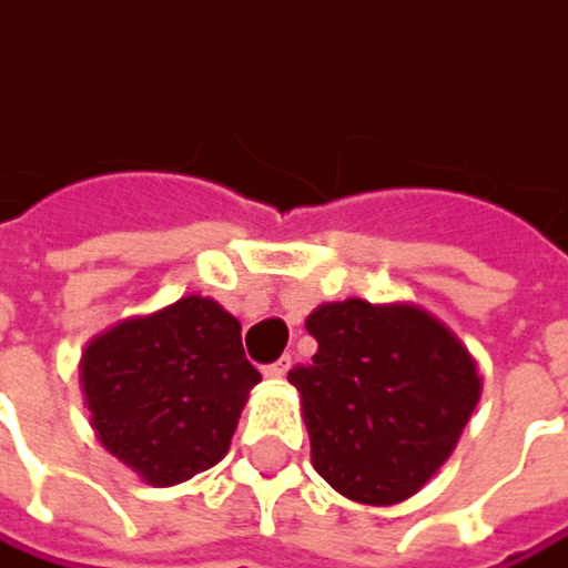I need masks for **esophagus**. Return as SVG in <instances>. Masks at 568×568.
Segmentation results:
<instances>
[{"mask_svg":"<svg viewBox=\"0 0 568 568\" xmlns=\"http://www.w3.org/2000/svg\"><path fill=\"white\" fill-rule=\"evenodd\" d=\"M288 366H292V359H288V356H280L276 363H266V366H263V376H266V379H283L285 373H288Z\"/></svg>","mask_w":568,"mask_h":568,"instance_id":"34e87169","label":"esophagus"}]
</instances>
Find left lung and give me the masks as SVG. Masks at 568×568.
Returning a JSON list of instances; mask_svg holds the SVG:
<instances>
[{
  "instance_id": "left-lung-1",
  "label": "left lung",
  "mask_w": 568,
  "mask_h": 568,
  "mask_svg": "<svg viewBox=\"0 0 568 568\" xmlns=\"http://www.w3.org/2000/svg\"><path fill=\"white\" fill-rule=\"evenodd\" d=\"M305 327L317 353L288 383L317 476L363 505L405 501L447 463L479 402L473 356L415 305L331 302Z\"/></svg>"
}]
</instances>
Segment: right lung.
Wrapping results in <instances>:
<instances>
[{
	"instance_id": "obj_1",
	"label": "right lung",
	"mask_w": 568,
	"mask_h": 568,
	"mask_svg": "<svg viewBox=\"0 0 568 568\" xmlns=\"http://www.w3.org/2000/svg\"><path fill=\"white\" fill-rule=\"evenodd\" d=\"M80 383L102 447L144 483L176 485L227 453L260 373L244 356L237 317L185 295L95 337Z\"/></svg>"
}]
</instances>
